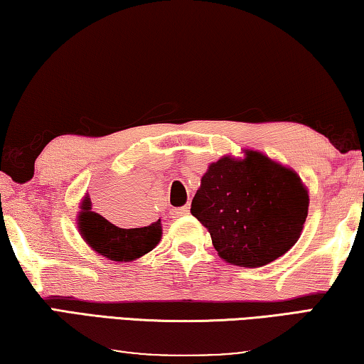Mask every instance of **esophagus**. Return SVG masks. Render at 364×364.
I'll list each match as a JSON object with an SVG mask.
<instances>
[{"label": "esophagus", "mask_w": 364, "mask_h": 364, "mask_svg": "<svg viewBox=\"0 0 364 364\" xmlns=\"http://www.w3.org/2000/svg\"><path fill=\"white\" fill-rule=\"evenodd\" d=\"M190 213V206L186 205V206H181V208H174L171 211V215L174 218H178V216H186Z\"/></svg>", "instance_id": "1"}]
</instances>
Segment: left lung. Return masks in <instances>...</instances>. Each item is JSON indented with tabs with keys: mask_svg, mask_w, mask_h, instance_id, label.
I'll return each instance as SVG.
<instances>
[{
	"mask_svg": "<svg viewBox=\"0 0 364 364\" xmlns=\"http://www.w3.org/2000/svg\"><path fill=\"white\" fill-rule=\"evenodd\" d=\"M221 158L201 177L192 213L208 229L221 259L239 267L277 260L299 239L309 197L296 172L257 151Z\"/></svg>",
	"mask_w": 364,
	"mask_h": 364,
	"instance_id": "left-lung-1",
	"label": "left lung"
}]
</instances>
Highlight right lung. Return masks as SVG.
<instances>
[{
  "label": "right lung",
  "instance_id": "obj_1",
  "mask_svg": "<svg viewBox=\"0 0 364 364\" xmlns=\"http://www.w3.org/2000/svg\"><path fill=\"white\" fill-rule=\"evenodd\" d=\"M77 225L82 237L96 252L115 262H130L148 254L156 247L163 234L161 220L149 226L132 229L112 225L104 216L91 211V200L87 197L82 201Z\"/></svg>",
  "mask_w": 364,
  "mask_h": 364
}]
</instances>
